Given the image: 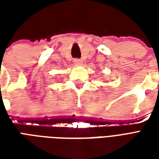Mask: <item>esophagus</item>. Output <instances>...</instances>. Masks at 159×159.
<instances>
[{"mask_svg":"<svg viewBox=\"0 0 159 159\" xmlns=\"http://www.w3.org/2000/svg\"><path fill=\"white\" fill-rule=\"evenodd\" d=\"M73 61H74V63H75L76 65H80V64H82V60L80 59H75Z\"/></svg>","mask_w":159,"mask_h":159,"instance_id":"esophagus-1","label":"esophagus"}]
</instances>
